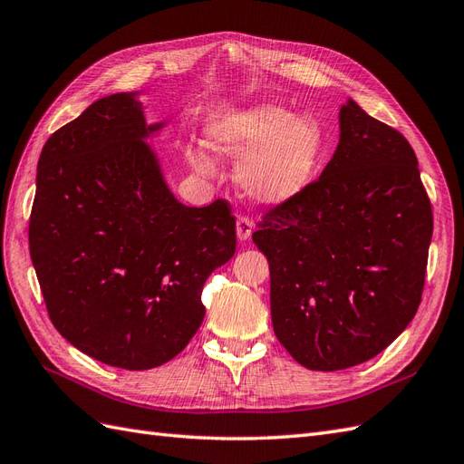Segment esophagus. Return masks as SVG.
Listing matches in <instances>:
<instances>
[{"instance_id":"34e87169","label":"esophagus","mask_w":464,"mask_h":464,"mask_svg":"<svg viewBox=\"0 0 464 464\" xmlns=\"http://www.w3.org/2000/svg\"><path fill=\"white\" fill-rule=\"evenodd\" d=\"M253 233V219L248 216H239L237 218V237L239 241H246Z\"/></svg>"}]
</instances>
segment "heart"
I'll return each instance as SVG.
<instances>
[{"mask_svg": "<svg viewBox=\"0 0 464 464\" xmlns=\"http://www.w3.org/2000/svg\"><path fill=\"white\" fill-rule=\"evenodd\" d=\"M209 147L225 159L246 157L239 170L245 192L265 204H282L314 180L327 140L317 119H292L280 105H260L213 127Z\"/></svg>", "mask_w": 464, "mask_h": 464, "instance_id": "1", "label": "heart"}]
</instances>
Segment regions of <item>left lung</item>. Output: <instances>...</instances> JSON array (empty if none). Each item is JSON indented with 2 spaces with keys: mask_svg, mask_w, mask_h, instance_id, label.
<instances>
[{
  "mask_svg": "<svg viewBox=\"0 0 464 464\" xmlns=\"http://www.w3.org/2000/svg\"><path fill=\"white\" fill-rule=\"evenodd\" d=\"M322 176L270 208L255 245L268 258L275 335L312 371L372 359L418 312L433 211L408 139L353 100Z\"/></svg>",
  "mask_w": 464,
  "mask_h": 464,
  "instance_id": "obj_1",
  "label": "left lung"
}]
</instances>
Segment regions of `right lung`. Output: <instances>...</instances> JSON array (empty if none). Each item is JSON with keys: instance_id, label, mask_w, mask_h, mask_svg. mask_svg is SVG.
<instances>
[{"instance_id": "add662e5", "label": "right lung", "mask_w": 464, "mask_h": 464, "mask_svg": "<svg viewBox=\"0 0 464 464\" xmlns=\"http://www.w3.org/2000/svg\"><path fill=\"white\" fill-rule=\"evenodd\" d=\"M133 93L93 102L44 142L29 251L46 312L103 364L149 371L184 351L204 319L201 290L235 255L227 199L186 208L140 139Z\"/></svg>"}]
</instances>
